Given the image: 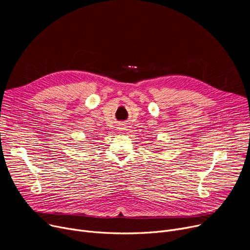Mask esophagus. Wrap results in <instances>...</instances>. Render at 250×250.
Here are the masks:
<instances>
[{
	"label": "esophagus",
	"mask_w": 250,
	"mask_h": 250,
	"mask_svg": "<svg viewBox=\"0 0 250 250\" xmlns=\"http://www.w3.org/2000/svg\"><path fill=\"white\" fill-rule=\"evenodd\" d=\"M121 129H124V126H122V127H121Z\"/></svg>",
	"instance_id": "1"
}]
</instances>
